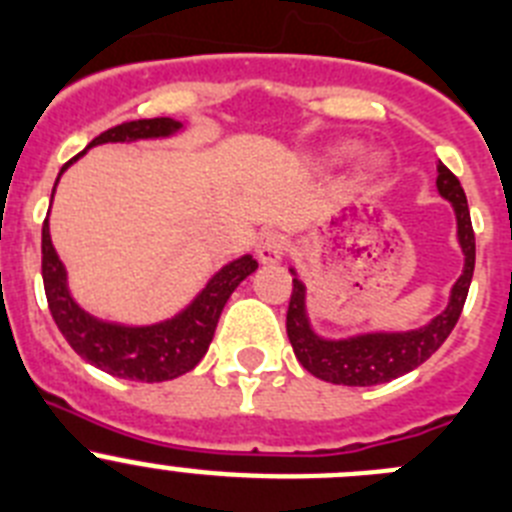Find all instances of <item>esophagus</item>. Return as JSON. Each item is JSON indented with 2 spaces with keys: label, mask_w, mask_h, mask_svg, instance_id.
I'll return each mask as SVG.
<instances>
[{
  "label": "esophagus",
  "mask_w": 512,
  "mask_h": 512,
  "mask_svg": "<svg viewBox=\"0 0 512 512\" xmlns=\"http://www.w3.org/2000/svg\"><path fill=\"white\" fill-rule=\"evenodd\" d=\"M285 247H288V240H285V234L280 232H262L257 237V260L265 262V265H272V262H280L285 255Z\"/></svg>",
  "instance_id": "1"
}]
</instances>
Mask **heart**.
<instances>
[{"mask_svg": "<svg viewBox=\"0 0 512 512\" xmlns=\"http://www.w3.org/2000/svg\"><path fill=\"white\" fill-rule=\"evenodd\" d=\"M351 154H353V146H351V143H343V146H336V148H331V151H328V161H331V164H336V161L346 159V156H351ZM376 164H379V161L369 159L371 169H374Z\"/></svg>", "mask_w": 512, "mask_h": 512, "instance_id": "obj_1", "label": "heart"}]
</instances>
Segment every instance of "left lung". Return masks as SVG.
I'll return each mask as SVG.
<instances>
[{"instance_id":"8db88e82","label":"left lung","mask_w":512,"mask_h":512,"mask_svg":"<svg viewBox=\"0 0 512 512\" xmlns=\"http://www.w3.org/2000/svg\"><path fill=\"white\" fill-rule=\"evenodd\" d=\"M437 189L452 204L457 217V240H460L465 267L457 283L452 285L450 303L439 315H434L427 326L404 333H361V336L331 341L310 328L305 313V285L300 283L295 270L293 295L288 305V338L295 358L305 371L331 384L343 386H376L409 374L424 364L452 333L465 308L467 290L475 272V232H472L470 209H467L465 189L460 179L444 164H437Z\"/></svg>"}]
</instances>
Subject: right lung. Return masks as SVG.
Segmentation results:
<instances>
[{"instance_id":"obj_1","label":"right lung","mask_w":512,"mask_h":512,"mask_svg":"<svg viewBox=\"0 0 512 512\" xmlns=\"http://www.w3.org/2000/svg\"><path fill=\"white\" fill-rule=\"evenodd\" d=\"M176 131H181V123L174 118H141V121H128L116 128H108L105 133L95 136L88 148L100 146V143L166 138L174 136ZM83 154L70 159L62 166L60 174ZM255 270L257 262L252 260V255L237 257L224 265L204 285L202 293L169 321L154 323V326H121V323L100 321L75 303L68 290V272L52 247L50 222L45 219L42 224V283H45L52 318L78 356L118 379L154 384V381L176 379L194 369L212 343L224 303L234 293V288Z\"/></svg>"}]
</instances>
